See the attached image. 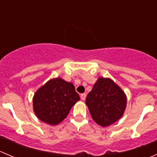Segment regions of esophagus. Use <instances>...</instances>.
Returning <instances> with one entry per match:
<instances>
[{
	"label": "esophagus",
	"instance_id": "esophagus-1",
	"mask_svg": "<svg viewBox=\"0 0 157 157\" xmlns=\"http://www.w3.org/2000/svg\"><path fill=\"white\" fill-rule=\"evenodd\" d=\"M86 93H82L81 95H80V99H82V100H85V99H86Z\"/></svg>",
	"mask_w": 157,
	"mask_h": 157
}]
</instances>
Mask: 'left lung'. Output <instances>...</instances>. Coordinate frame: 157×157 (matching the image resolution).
Segmentation results:
<instances>
[{
  "label": "left lung",
  "mask_w": 157,
  "mask_h": 157,
  "mask_svg": "<svg viewBox=\"0 0 157 157\" xmlns=\"http://www.w3.org/2000/svg\"><path fill=\"white\" fill-rule=\"evenodd\" d=\"M126 102L121 89L111 79L103 77L98 79L86 99L92 118L102 127L113 124L122 116Z\"/></svg>",
  "instance_id": "left-lung-1"
}]
</instances>
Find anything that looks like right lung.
Listing matches in <instances>:
<instances>
[{
	"label": "right lung",
	"mask_w": 157,
	"mask_h": 157,
	"mask_svg": "<svg viewBox=\"0 0 157 157\" xmlns=\"http://www.w3.org/2000/svg\"><path fill=\"white\" fill-rule=\"evenodd\" d=\"M80 96L71 83L61 78L49 80L39 88L33 97V109L43 122L56 125L68 115Z\"/></svg>",
	"instance_id": "right-lung-1"
}]
</instances>
